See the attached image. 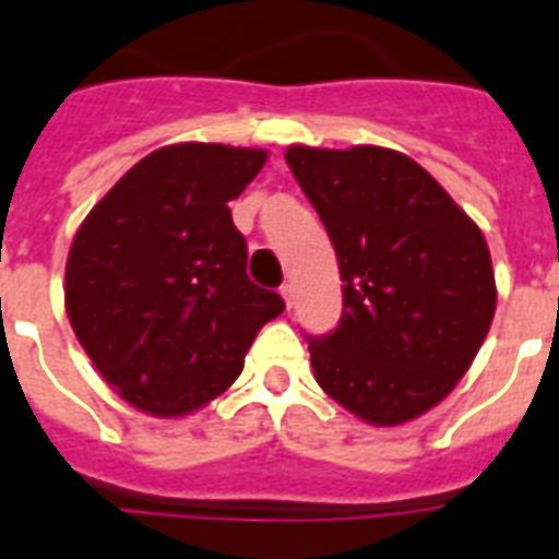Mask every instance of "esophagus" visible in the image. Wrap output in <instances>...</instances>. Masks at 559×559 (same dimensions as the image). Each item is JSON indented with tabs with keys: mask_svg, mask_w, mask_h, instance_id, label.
I'll use <instances>...</instances> for the list:
<instances>
[{
	"mask_svg": "<svg viewBox=\"0 0 559 559\" xmlns=\"http://www.w3.org/2000/svg\"><path fill=\"white\" fill-rule=\"evenodd\" d=\"M281 296H284V301H287V307H293V284H281Z\"/></svg>",
	"mask_w": 559,
	"mask_h": 559,
	"instance_id": "34e87169",
	"label": "esophagus"
}]
</instances>
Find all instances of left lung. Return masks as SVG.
I'll return each instance as SVG.
<instances>
[{"mask_svg": "<svg viewBox=\"0 0 559 559\" xmlns=\"http://www.w3.org/2000/svg\"><path fill=\"white\" fill-rule=\"evenodd\" d=\"M287 165L340 258V324L307 336L316 380L368 424L424 415L455 389L493 322L485 237L403 153L296 144Z\"/></svg>", "mask_w": 559, "mask_h": 559, "instance_id": "1", "label": "left lung"}]
</instances>
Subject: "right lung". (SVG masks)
Segmentation results:
<instances>
[{
    "label": "right lung",
    "mask_w": 559,
    "mask_h": 559,
    "mask_svg": "<svg viewBox=\"0 0 559 559\" xmlns=\"http://www.w3.org/2000/svg\"><path fill=\"white\" fill-rule=\"evenodd\" d=\"M266 153L170 144L90 211L66 263V310L100 377L142 412L188 415L231 385L284 298L246 275L228 202Z\"/></svg>",
    "instance_id": "add662e5"
}]
</instances>
